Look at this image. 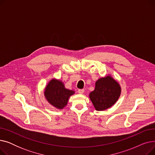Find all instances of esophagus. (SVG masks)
Returning <instances> with one entry per match:
<instances>
[{
	"mask_svg": "<svg viewBox=\"0 0 155 155\" xmlns=\"http://www.w3.org/2000/svg\"><path fill=\"white\" fill-rule=\"evenodd\" d=\"M78 92L79 94H84V89H78Z\"/></svg>",
	"mask_w": 155,
	"mask_h": 155,
	"instance_id": "1",
	"label": "esophagus"
}]
</instances>
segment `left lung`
<instances>
[{
  "label": "left lung",
  "mask_w": 155,
  "mask_h": 155,
  "mask_svg": "<svg viewBox=\"0 0 155 155\" xmlns=\"http://www.w3.org/2000/svg\"><path fill=\"white\" fill-rule=\"evenodd\" d=\"M120 94V84L109 74L96 81L94 91L89 94L88 96L95 110L102 111L114 105Z\"/></svg>",
  "instance_id": "left-lung-1"
}]
</instances>
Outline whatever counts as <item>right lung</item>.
<instances>
[{
  "instance_id": "obj_1",
  "label": "right lung",
  "mask_w": 155,
  "mask_h": 155,
  "mask_svg": "<svg viewBox=\"0 0 155 155\" xmlns=\"http://www.w3.org/2000/svg\"><path fill=\"white\" fill-rule=\"evenodd\" d=\"M75 93L74 91L65 88L62 81L56 78H52L44 90V95L48 102L59 110L67 106L69 98Z\"/></svg>"
}]
</instances>
